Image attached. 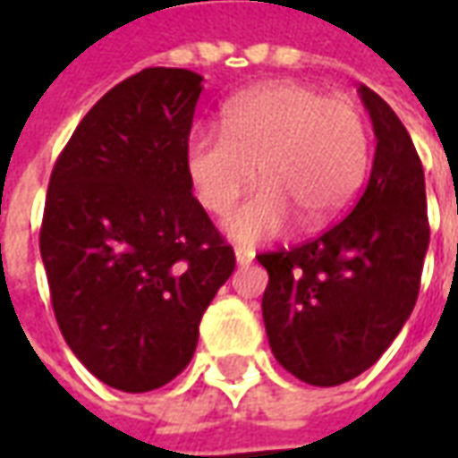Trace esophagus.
Returning a JSON list of instances; mask_svg holds the SVG:
<instances>
[{
	"mask_svg": "<svg viewBox=\"0 0 458 458\" xmlns=\"http://www.w3.org/2000/svg\"><path fill=\"white\" fill-rule=\"evenodd\" d=\"M255 259V252L250 248H235V262H238V267H245Z\"/></svg>",
	"mask_w": 458,
	"mask_h": 458,
	"instance_id": "34e87169",
	"label": "esophagus"
}]
</instances>
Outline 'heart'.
Segmentation results:
<instances>
[{
	"label": "heart",
	"mask_w": 458,
	"mask_h": 458,
	"mask_svg": "<svg viewBox=\"0 0 458 458\" xmlns=\"http://www.w3.org/2000/svg\"><path fill=\"white\" fill-rule=\"evenodd\" d=\"M186 166L203 208L225 213L255 183H265L233 210L225 230L258 242L294 218L317 230L344 213L368 169V127L358 105L307 83H267L233 98L223 130L199 124Z\"/></svg>",
	"instance_id": "obj_1"
}]
</instances>
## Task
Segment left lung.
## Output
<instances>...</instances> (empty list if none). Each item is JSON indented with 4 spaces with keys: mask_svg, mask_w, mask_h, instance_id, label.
Returning <instances> with one entry per match:
<instances>
[{
    "mask_svg": "<svg viewBox=\"0 0 458 458\" xmlns=\"http://www.w3.org/2000/svg\"><path fill=\"white\" fill-rule=\"evenodd\" d=\"M377 147L353 210L321 238L258 255L269 282L262 318L289 373L318 387L368 370L403 331L420 294L427 248L422 161L400 117L360 85Z\"/></svg>",
    "mask_w": 458,
    "mask_h": 458,
    "instance_id": "obj_1",
    "label": "left lung"
}]
</instances>
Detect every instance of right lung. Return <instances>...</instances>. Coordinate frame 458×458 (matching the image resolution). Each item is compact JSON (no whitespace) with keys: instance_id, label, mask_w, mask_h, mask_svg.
Listing matches in <instances>:
<instances>
[{"instance_id":"1","label":"right lung","mask_w":458,"mask_h":458,"mask_svg":"<svg viewBox=\"0 0 458 458\" xmlns=\"http://www.w3.org/2000/svg\"><path fill=\"white\" fill-rule=\"evenodd\" d=\"M203 78L144 68L75 127L41 225L54 314L90 373L149 393L191 363L203 311L235 269L186 166Z\"/></svg>"}]
</instances>
